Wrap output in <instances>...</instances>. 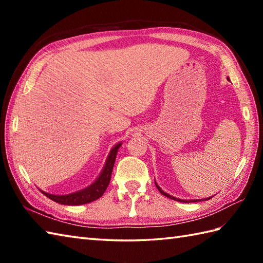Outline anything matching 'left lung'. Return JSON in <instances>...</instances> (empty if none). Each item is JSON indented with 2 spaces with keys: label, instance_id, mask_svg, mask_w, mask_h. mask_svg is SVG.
<instances>
[{
  "label": "left lung",
  "instance_id": "left-lung-1",
  "mask_svg": "<svg viewBox=\"0 0 263 263\" xmlns=\"http://www.w3.org/2000/svg\"><path fill=\"white\" fill-rule=\"evenodd\" d=\"M227 80H228V78H227ZM155 184H156V186H157V189H158V191L161 193V194H164L165 197H167V198H170V199H172V200H175V201H178V202H184V203H189V202H198V201H203V200H209V199H211V198H205V199H191V200H184V199H178V198H175V197H173V195H171V194H168V193H166L165 191H163V190L160 189V186L158 185L157 183H156V181H155Z\"/></svg>",
  "mask_w": 263,
  "mask_h": 263
}]
</instances>
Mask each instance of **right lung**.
I'll return each instance as SVG.
<instances>
[{
	"label": "right lung",
	"instance_id": "1",
	"mask_svg": "<svg viewBox=\"0 0 263 263\" xmlns=\"http://www.w3.org/2000/svg\"><path fill=\"white\" fill-rule=\"evenodd\" d=\"M121 146H122V142H119L110 149V152L107 156V159H106V161H105V165L103 167L102 172H100L98 177L90 184V185H88L87 187L82 189V190H79V191H77V192L63 194V195L47 193L45 191H43V190H41V192H43V194H45L47 198L55 201V202H58L60 204H65V205L86 204V203H90V202H92V201L99 199L104 194L106 189H107V186H108L109 181H110V176H111V172H113V167H114V163L116 159V155H117V152H119V148Z\"/></svg>",
	"mask_w": 263,
	"mask_h": 263
}]
</instances>
